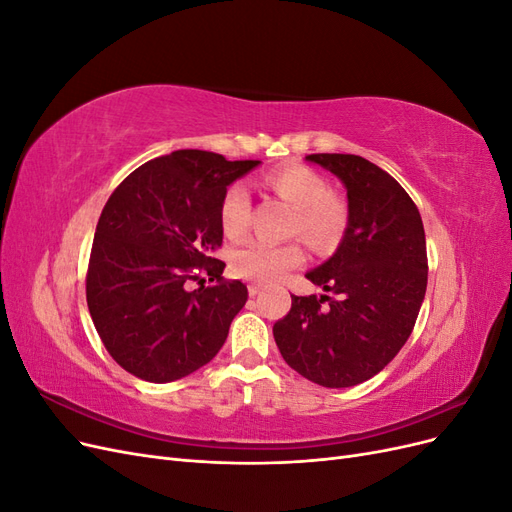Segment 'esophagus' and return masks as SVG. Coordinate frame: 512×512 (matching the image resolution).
Segmentation results:
<instances>
[{"label": "esophagus", "instance_id": "34e87169", "mask_svg": "<svg viewBox=\"0 0 512 512\" xmlns=\"http://www.w3.org/2000/svg\"><path fill=\"white\" fill-rule=\"evenodd\" d=\"M247 292H250V297H252V299H256L258 294H260V286H256V284H250V286H247Z\"/></svg>", "mask_w": 512, "mask_h": 512}]
</instances>
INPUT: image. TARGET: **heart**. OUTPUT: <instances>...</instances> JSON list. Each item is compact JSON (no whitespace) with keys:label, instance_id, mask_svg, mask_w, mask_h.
Instances as JSON below:
<instances>
[{"label":"heart","instance_id":"b5f03b06","mask_svg":"<svg viewBox=\"0 0 512 512\" xmlns=\"http://www.w3.org/2000/svg\"><path fill=\"white\" fill-rule=\"evenodd\" d=\"M267 188L294 207L290 235H301L316 247H331L344 235L348 224V205L331 192L327 177L305 164H288L275 168L265 177ZM252 220V198L243 183H232L222 196L220 224L228 239H241ZM303 250L297 241L284 245L247 243L232 254V271L243 280L273 284L299 267Z\"/></svg>","mask_w":512,"mask_h":512}]
</instances>
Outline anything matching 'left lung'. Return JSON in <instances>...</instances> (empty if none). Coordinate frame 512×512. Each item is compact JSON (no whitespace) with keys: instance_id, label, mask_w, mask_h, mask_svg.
I'll use <instances>...</instances> for the list:
<instances>
[{"instance_id":"8db88e82","label":"left lung","mask_w":512,"mask_h":512,"mask_svg":"<svg viewBox=\"0 0 512 512\" xmlns=\"http://www.w3.org/2000/svg\"><path fill=\"white\" fill-rule=\"evenodd\" d=\"M305 160L346 185L348 228L337 252L305 273L333 297L292 294L273 337L303 378L346 389L376 376L408 342L427 290L425 228L414 200L380 166L352 153Z\"/></svg>"}]
</instances>
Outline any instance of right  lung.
I'll use <instances>...</instances> for the list:
<instances>
[{
	"instance_id": "1",
	"label": "right lung",
	"mask_w": 512,
	"mask_h": 512,
	"mask_svg": "<svg viewBox=\"0 0 512 512\" xmlns=\"http://www.w3.org/2000/svg\"><path fill=\"white\" fill-rule=\"evenodd\" d=\"M258 160L179 149L149 160L106 200L87 267V307L104 348L132 376L173 382L207 365L247 301L226 282L220 205ZM203 274L215 281L204 286ZM196 281L201 288L188 291Z\"/></svg>"
}]
</instances>
